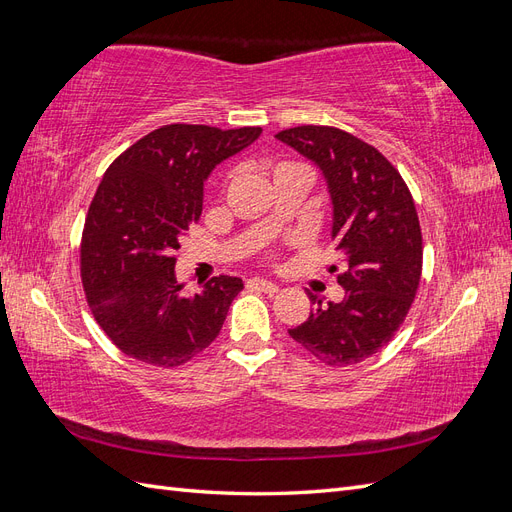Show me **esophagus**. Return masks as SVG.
<instances>
[{"label":"esophagus","instance_id":"1","mask_svg":"<svg viewBox=\"0 0 512 512\" xmlns=\"http://www.w3.org/2000/svg\"><path fill=\"white\" fill-rule=\"evenodd\" d=\"M247 284H250V286H252V288H256V290L269 292V294H273V292L280 290V286L273 284V282H269V280H262V277H252V280L247 282Z\"/></svg>","mask_w":512,"mask_h":512}]
</instances>
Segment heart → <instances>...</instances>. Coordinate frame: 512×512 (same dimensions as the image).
Wrapping results in <instances>:
<instances>
[{
    "mask_svg": "<svg viewBox=\"0 0 512 512\" xmlns=\"http://www.w3.org/2000/svg\"><path fill=\"white\" fill-rule=\"evenodd\" d=\"M297 166H301V164H292V162H277V164H273V166H271V177H273V175H277V173H282V170H286V168H297Z\"/></svg>",
    "mask_w": 512,
    "mask_h": 512,
    "instance_id": "obj_1",
    "label": "heart"
}]
</instances>
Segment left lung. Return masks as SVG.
<instances>
[{
	"label": "left lung",
	"instance_id": "1",
	"mask_svg": "<svg viewBox=\"0 0 512 512\" xmlns=\"http://www.w3.org/2000/svg\"><path fill=\"white\" fill-rule=\"evenodd\" d=\"M275 138L312 160L329 185L331 237L346 271L339 303H322L288 329L324 365L350 367L391 342L404 324L423 271V235L412 194L399 170L361 138L331 126H299Z\"/></svg>",
	"mask_w": 512,
	"mask_h": 512
}]
</instances>
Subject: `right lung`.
Wrapping results in <instances>:
<instances>
[{
  "mask_svg": "<svg viewBox=\"0 0 512 512\" xmlns=\"http://www.w3.org/2000/svg\"><path fill=\"white\" fill-rule=\"evenodd\" d=\"M262 128L220 130L170 123L149 132L106 168L81 239V280L91 314L132 359L179 367L220 335L239 277H211L185 297L175 250L203 213L211 170Z\"/></svg>",
  "mask_w": 512,
  "mask_h": 512,
  "instance_id": "1",
  "label": "right lung"
}]
</instances>
